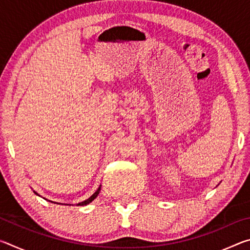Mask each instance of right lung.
Here are the masks:
<instances>
[{"label":"right lung","instance_id":"right-lung-1","mask_svg":"<svg viewBox=\"0 0 250 250\" xmlns=\"http://www.w3.org/2000/svg\"><path fill=\"white\" fill-rule=\"evenodd\" d=\"M100 189H101V185H99V188H97V191L94 193V194H92V195L89 197V198H87V200L86 201H83V202H80V203H78V206H83V205H88V204H89V203H91L92 201H94L95 200V198L97 197V196H98V194H99V192H100ZM34 193H35L36 194V195H39V194H37L35 191H34ZM40 196V195H39ZM49 202H52V201H49ZM53 203V202H52ZM65 205H70V204H65Z\"/></svg>","mask_w":250,"mask_h":250}]
</instances>
